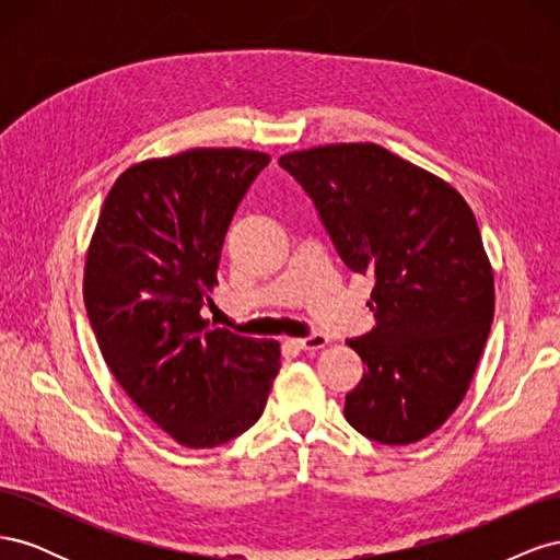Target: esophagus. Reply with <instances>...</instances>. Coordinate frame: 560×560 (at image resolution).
<instances>
[{"mask_svg":"<svg viewBox=\"0 0 560 560\" xmlns=\"http://www.w3.org/2000/svg\"><path fill=\"white\" fill-rule=\"evenodd\" d=\"M301 350H319V348H325L327 343H329V338L325 336V334H319V331H315V334H311V336H303V338H296L294 341Z\"/></svg>","mask_w":560,"mask_h":560,"instance_id":"esophagus-1","label":"esophagus"}]
</instances>
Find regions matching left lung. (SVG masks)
Wrapping results in <instances>:
<instances>
[{
  "label": "left lung",
  "instance_id": "left-lung-1",
  "mask_svg": "<svg viewBox=\"0 0 560 560\" xmlns=\"http://www.w3.org/2000/svg\"><path fill=\"white\" fill-rule=\"evenodd\" d=\"M343 264L374 278L376 327L346 341L366 364L346 420L378 444L420 442L463 401L495 311L493 268L465 198L378 144L280 156Z\"/></svg>",
  "mask_w": 560,
  "mask_h": 560
}]
</instances>
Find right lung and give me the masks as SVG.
I'll list each match as a JSON object with an SVG mask.
<instances>
[{"label": "right lung", "mask_w": 560, "mask_h": 560, "mask_svg": "<svg viewBox=\"0 0 560 560\" xmlns=\"http://www.w3.org/2000/svg\"><path fill=\"white\" fill-rule=\"evenodd\" d=\"M270 156L189 149L118 177L100 210L83 301L126 395L186 448H212L264 413L280 343L210 327L231 219Z\"/></svg>", "instance_id": "right-lung-1"}]
</instances>
